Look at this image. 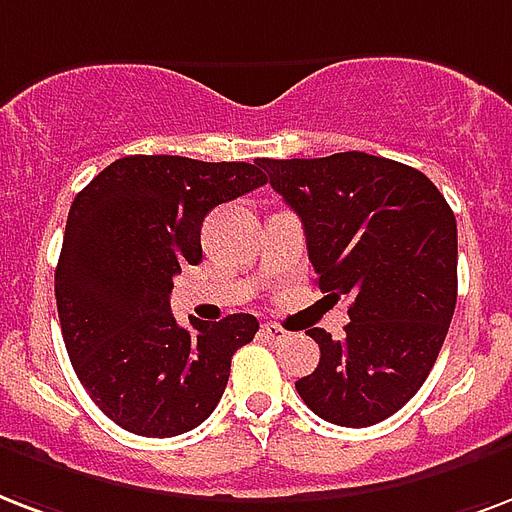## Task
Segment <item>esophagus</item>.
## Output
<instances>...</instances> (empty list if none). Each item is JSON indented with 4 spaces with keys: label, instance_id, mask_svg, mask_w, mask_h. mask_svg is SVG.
<instances>
[{
    "label": "esophagus",
    "instance_id": "1",
    "mask_svg": "<svg viewBox=\"0 0 512 512\" xmlns=\"http://www.w3.org/2000/svg\"><path fill=\"white\" fill-rule=\"evenodd\" d=\"M263 335L265 338H268V341H273V343H282L284 338H287V330H284L282 325H276V322H268V325H263Z\"/></svg>",
    "mask_w": 512,
    "mask_h": 512
}]
</instances>
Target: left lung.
Here are the masks:
<instances>
[{
    "label": "left lung",
    "instance_id": "obj_1",
    "mask_svg": "<svg viewBox=\"0 0 512 512\" xmlns=\"http://www.w3.org/2000/svg\"><path fill=\"white\" fill-rule=\"evenodd\" d=\"M265 171L303 222L319 290L351 298L338 341L306 330L319 365L295 389L330 424L389 419L427 381L454 317V212L421 171L368 152L268 161Z\"/></svg>",
    "mask_w": 512,
    "mask_h": 512
}]
</instances>
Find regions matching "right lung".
<instances>
[{
	"label": "right lung",
	"mask_w": 512,
	"mask_h": 512,
	"mask_svg": "<svg viewBox=\"0 0 512 512\" xmlns=\"http://www.w3.org/2000/svg\"><path fill=\"white\" fill-rule=\"evenodd\" d=\"M265 163L128 155L74 198L56 303L72 368L109 419L144 438H174L217 408L233 354L255 338L252 314L179 327L169 295L201 263L214 206L265 185Z\"/></svg>",
	"instance_id": "1"
}]
</instances>
